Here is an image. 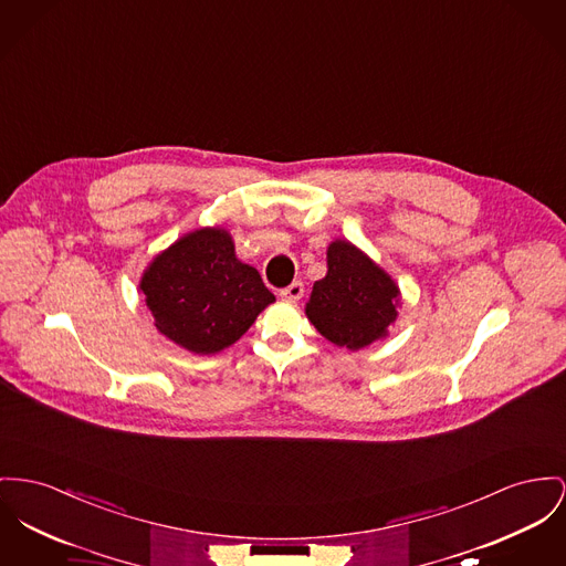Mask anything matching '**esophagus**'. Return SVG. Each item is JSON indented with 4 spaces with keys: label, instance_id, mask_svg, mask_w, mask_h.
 I'll return each mask as SVG.
<instances>
[{
    "label": "esophagus",
    "instance_id": "obj_1",
    "mask_svg": "<svg viewBox=\"0 0 566 566\" xmlns=\"http://www.w3.org/2000/svg\"><path fill=\"white\" fill-rule=\"evenodd\" d=\"M302 294H304V285H302L301 281H294L292 285H287V287L281 290V298L287 302L301 301Z\"/></svg>",
    "mask_w": 566,
    "mask_h": 566
}]
</instances>
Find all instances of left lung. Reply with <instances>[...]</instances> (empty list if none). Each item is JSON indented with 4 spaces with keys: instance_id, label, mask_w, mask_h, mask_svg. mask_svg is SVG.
<instances>
[{
    "instance_id": "obj_1",
    "label": "left lung",
    "mask_w": 566,
    "mask_h": 566,
    "mask_svg": "<svg viewBox=\"0 0 566 566\" xmlns=\"http://www.w3.org/2000/svg\"><path fill=\"white\" fill-rule=\"evenodd\" d=\"M392 279L349 242L328 247V274L315 281L306 317L339 347L360 349L386 335L397 317Z\"/></svg>"
}]
</instances>
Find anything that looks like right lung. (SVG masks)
<instances>
[{"label": "right lung", "instance_id": "obj_1", "mask_svg": "<svg viewBox=\"0 0 566 566\" xmlns=\"http://www.w3.org/2000/svg\"><path fill=\"white\" fill-rule=\"evenodd\" d=\"M156 328L189 352L214 354L240 339L274 294L235 260L223 229H199L160 253L142 279Z\"/></svg>", "mask_w": 566, "mask_h": 566}]
</instances>
